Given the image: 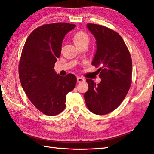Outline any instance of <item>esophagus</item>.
I'll use <instances>...</instances> for the list:
<instances>
[{
    "mask_svg": "<svg viewBox=\"0 0 154 154\" xmlns=\"http://www.w3.org/2000/svg\"><path fill=\"white\" fill-rule=\"evenodd\" d=\"M77 82L79 83H81L85 82V79L82 77H77Z\"/></svg>",
    "mask_w": 154,
    "mask_h": 154,
    "instance_id": "esophagus-1",
    "label": "esophagus"
}]
</instances>
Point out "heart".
Masks as SVG:
<instances>
[{
  "label": "heart",
  "mask_w": 154,
  "mask_h": 154,
  "mask_svg": "<svg viewBox=\"0 0 154 154\" xmlns=\"http://www.w3.org/2000/svg\"><path fill=\"white\" fill-rule=\"evenodd\" d=\"M73 39H74L75 44L77 46L82 44V42L85 41H88V40H89L88 35L83 31H79L76 34H75Z\"/></svg>",
  "instance_id": "heart-1"
}]
</instances>
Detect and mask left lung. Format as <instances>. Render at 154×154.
Segmentation results:
<instances>
[{"instance_id": "obj_1", "label": "left lung", "mask_w": 154, "mask_h": 154, "mask_svg": "<svg viewBox=\"0 0 154 154\" xmlns=\"http://www.w3.org/2000/svg\"><path fill=\"white\" fill-rule=\"evenodd\" d=\"M87 27L96 40V53L92 65L99 67L101 81L96 85L93 80L87 79L88 89L85 93V100L91 112L105 115L116 109L128 92L132 59L119 34L97 24L88 23Z\"/></svg>"}]
</instances>
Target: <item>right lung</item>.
I'll list each match as a JSON object with an SVG mask.
<instances>
[{
  "label": "right lung",
  "mask_w": 154,
  "mask_h": 154,
  "mask_svg": "<svg viewBox=\"0 0 154 154\" xmlns=\"http://www.w3.org/2000/svg\"><path fill=\"white\" fill-rule=\"evenodd\" d=\"M75 27L61 22L40 26L29 35L23 48L19 64L21 87L32 103L45 115L63 111L66 95L76 84L74 74L63 77L54 69L64 37Z\"/></svg>",
  "instance_id": "obj_1"
}]
</instances>
